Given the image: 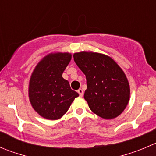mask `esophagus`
<instances>
[{
	"label": "esophagus",
	"instance_id": "esophagus-1",
	"mask_svg": "<svg viewBox=\"0 0 156 156\" xmlns=\"http://www.w3.org/2000/svg\"><path fill=\"white\" fill-rule=\"evenodd\" d=\"M78 93L79 94V96L82 97L83 96V94H84V91H83L82 89L80 88V89H78Z\"/></svg>",
	"mask_w": 156,
	"mask_h": 156
}]
</instances>
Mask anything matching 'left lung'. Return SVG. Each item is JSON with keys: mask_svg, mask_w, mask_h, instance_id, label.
Here are the masks:
<instances>
[{"mask_svg": "<svg viewBox=\"0 0 156 156\" xmlns=\"http://www.w3.org/2000/svg\"><path fill=\"white\" fill-rule=\"evenodd\" d=\"M74 61L87 80L84 98L90 110L104 119H113L129 102V85L124 72L111 58L96 52L75 53Z\"/></svg>", "mask_w": 156, "mask_h": 156, "instance_id": "left-lung-1", "label": "left lung"}]
</instances>
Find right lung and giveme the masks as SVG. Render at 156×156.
Here are the masks:
<instances>
[{
	"label": "right lung",
	"instance_id": "right-lung-1",
	"mask_svg": "<svg viewBox=\"0 0 156 156\" xmlns=\"http://www.w3.org/2000/svg\"><path fill=\"white\" fill-rule=\"evenodd\" d=\"M71 58L69 53L50 54L40 62L32 74L29 85L30 102L44 118H61L78 97L71 89L69 81L62 78Z\"/></svg>",
	"mask_w": 156,
	"mask_h": 156
}]
</instances>
